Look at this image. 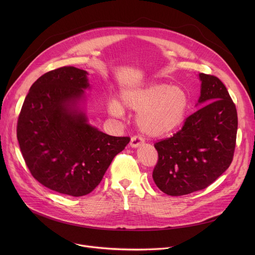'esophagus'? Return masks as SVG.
Segmentation results:
<instances>
[{"label":"esophagus","mask_w":255,"mask_h":255,"mask_svg":"<svg viewBox=\"0 0 255 255\" xmlns=\"http://www.w3.org/2000/svg\"><path fill=\"white\" fill-rule=\"evenodd\" d=\"M143 143V139L142 137L136 135V136H133L131 137V140H130V145L132 146V148H137V146H139L140 144Z\"/></svg>","instance_id":"esophagus-1"}]
</instances>
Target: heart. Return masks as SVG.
Wrapping results in <instances>:
<instances>
[{"label": "heart", "mask_w": 255, "mask_h": 255, "mask_svg": "<svg viewBox=\"0 0 255 255\" xmlns=\"http://www.w3.org/2000/svg\"><path fill=\"white\" fill-rule=\"evenodd\" d=\"M126 109L137 112L135 121L144 134L159 137L175 131L185 121L189 109V95L183 88L153 83L126 90L121 95ZM109 111L115 117L124 114L121 104L112 100Z\"/></svg>", "instance_id": "heart-1"}]
</instances>
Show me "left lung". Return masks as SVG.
Returning <instances> with one entry per match:
<instances>
[{
  "instance_id": "1",
  "label": "left lung",
  "mask_w": 255,
  "mask_h": 255,
  "mask_svg": "<svg viewBox=\"0 0 255 255\" xmlns=\"http://www.w3.org/2000/svg\"><path fill=\"white\" fill-rule=\"evenodd\" d=\"M200 107L181 130L157 141L153 180L171 196L203 190L230 167L238 130L236 105L221 80L200 73Z\"/></svg>"
}]
</instances>
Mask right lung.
Returning a JSON list of instances; mask_svg holds the SVG:
<instances>
[{
  "label": "right lung",
  "mask_w": 255,
  "mask_h": 255,
  "mask_svg": "<svg viewBox=\"0 0 255 255\" xmlns=\"http://www.w3.org/2000/svg\"><path fill=\"white\" fill-rule=\"evenodd\" d=\"M87 74L65 66L40 76L24 99L16 129L32 176L50 190L76 197L96 188L130 141L91 126L78 109L90 86Z\"/></svg>",
  "instance_id": "right-lung-1"
}]
</instances>
